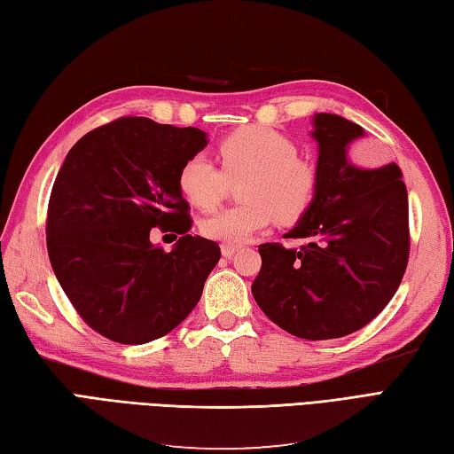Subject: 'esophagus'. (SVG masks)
Masks as SVG:
<instances>
[{"instance_id": "34e87169", "label": "esophagus", "mask_w": 454, "mask_h": 454, "mask_svg": "<svg viewBox=\"0 0 454 454\" xmlns=\"http://www.w3.org/2000/svg\"><path fill=\"white\" fill-rule=\"evenodd\" d=\"M239 249V246H223V255L224 257H231V255H234V253Z\"/></svg>"}]
</instances>
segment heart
<instances>
[{
	"instance_id": "heart-1",
	"label": "heart",
	"mask_w": 454,
	"mask_h": 454,
	"mask_svg": "<svg viewBox=\"0 0 454 454\" xmlns=\"http://www.w3.org/2000/svg\"><path fill=\"white\" fill-rule=\"evenodd\" d=\"M220 170L203 154L187 158L179 168L177 187L189 203L213 208L224 195L226 179L244 177L238 187L241 205L201 220L203 236L226 246H241L272 220L296 224L311 208L317 193V172L296 156L286 135L262 125H246L228 133L216 146Z\"/></svg>"
}]
</instances>
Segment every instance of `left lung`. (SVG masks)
<instances>
[{"instance_id":"left-lung-1","label":"left lung","mask_w":454,"mask_h":454,"mask_svg":"<svg viewBox=\"0 0 454 454\" xmlns=\"http://www.w3.org/2000/svg\"><path fill=\"white\" fill-rule=\"evenodd\" d=\"M317 193L284 238L300 249L262 244L253 298L280 329L305 340L360 331L391 301L408 262V193L395 162L362 168L350 145L365 137L336 114H315Z\"/></svg>"}]
</instances>
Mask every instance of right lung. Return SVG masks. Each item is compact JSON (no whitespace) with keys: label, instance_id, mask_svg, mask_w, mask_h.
I'll use <instances>...</instances> for the list:
<instances>
[{"label":"right lung","instance_id":"1","mask_svg":"<svg viewBox=\"0 0 454 454\" xmlns=\"http://www.w3.org/2000/svg\"><path fill=\"white\" fill-rule=\"evenodd\" d=\"M208 143L197 128L121 118L73 145L51 187L46 244L51 269L90 329L145 344L193 311L220 259L216 241L187 234L179 168ZM183 236L166 254L150 230Z\"/></svg>","mask_w":454,"mask_h":454}]
</instances>
